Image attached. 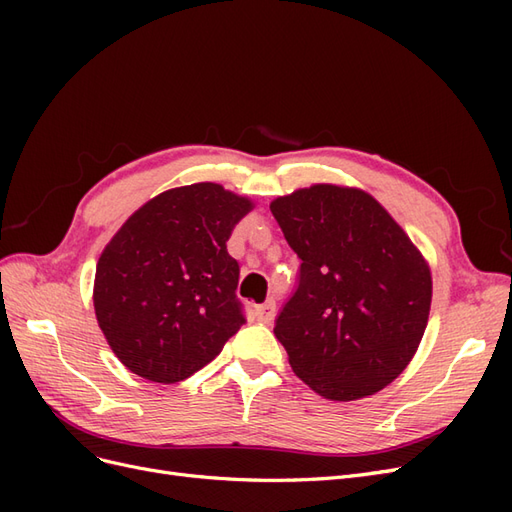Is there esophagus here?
<instances>
[{
    "mask_svg": "<svg viewBox=\"0 0 512 512\" xmlns=\"http://www.w3.org/2000/svg\"><path fill=\"white\" fill-rule=\"evenodd\" d=\"M254 314H256V320H258V322L271 324L273 318H275V303H273V301H267V303L258 305V307L254 309Z\"/></svg>",
    "mask_w": 512,
    "mask_h": 512,
    "instance_id": "esophagus-1",
    "label": "esophagus"
}]
</instances>
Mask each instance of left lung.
Returning <instances> with one entry per match:
<instances>
[{"label": "left lung", "mask_w": 512, "mask_h": 512, "mask_svg": "<svg viewBox=\"0 0 512 512\" xmlns=\"http://www.w3.org/2000/svg\"><path fill=\"white\" fill-rule=\"evenodd\" d=\"M271 211L301 258L297 292L273 329L292 371L331 401L382 391L427 329L429 262L361 188L314 183L277 196Z\"/></svg>", "instance_id": "1"}]
</instances>
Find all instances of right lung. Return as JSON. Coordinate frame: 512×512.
Instances as JSON below:
<instances>
[{"label": "right lung", "instance_id": "obj_1", "mask_svg": "<svg viewBox=\"0 0 512 512\" xmlns=\"http://www.w3.org/2000/svg\"><path fill=\"white\" fill-rule=\"evenodd\" d=\"M254 200L220 183L166 190L138 207L96 265L98 327L132 374L175 384L213 361L245 322L226 241Z\"/></svg>", "mask_w": 512, "mask_h": 512}]
</instances>
